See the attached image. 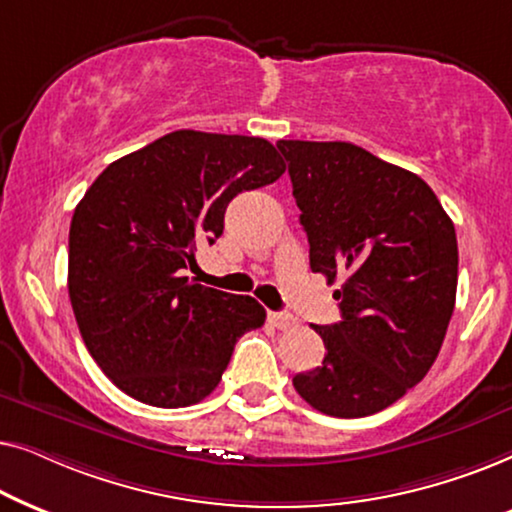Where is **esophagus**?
I'll use <instances>...</instances> for the list:
<instances>
[{"instance_id":"1","label":"esophagus","mask_w":512,"mask_h":512,"mask_svg":"<svg viewBox=\"0 0 512 512\" xmlns=\"http://www.w3.org/2000/svg\"><path fill=\"white\" fill-rule=\"evenodd\" d=\"M268 319H270L272 326L279 328V331H286V328L296 326V319H293L291 314H286V312H268Z\"/></svg>"}]
</instances>
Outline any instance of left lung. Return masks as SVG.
Segmentation results:
<instances>
[{
  "mask_svg": "<svg viewBox=\"0 0 512 512\" xmlns=\"http://www.w3.org/2000/svg\"><path fill=\"white\" fill-rule=\"evenodd\" d=\"M289 163L310 268L342 321L314 326L321 366L293 377L314 410L375 415L424 380L457 298V233L424 179L349 142L279 139Z\"/></svg>",
  "mask_w": 512,
  "mask_h": 512,
  "instance_id": "1",
  "label": "left lung"
}]
</instances>
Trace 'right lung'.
<instances>
[{"mask_svg": "<svg viewBox=\"0 0 512 512\" xmlns=\"http://www.w3.org/2000/svg\"><path fill=\"white\" fill-rule=\"evenodd\" d=\"M286 170L268 139L177 130L118 158L69 226L67 289L102 373L156 408L200 403L263 305L184 277L200 242L223 233L228 202Z\"/></svg>", "mask_w": 512, "mask_h": 512, "instance_id": "add662e5", "label": "right lung"}]
</instances>
